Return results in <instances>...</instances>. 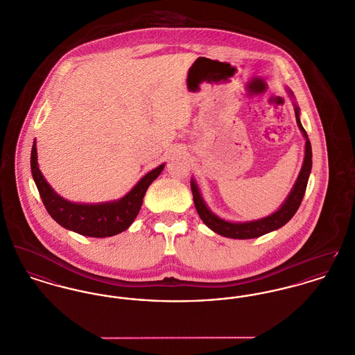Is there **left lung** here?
<instances>
[{
	"label": "left lung",
	"instance_id": "left-lung-1",
	"mask_svg": "<svg viewBox=\"0 0 355 355\" xmlns=\"http://www.w3.org/2000/svg\"><path fill=\"white\" fill-rule=\"evenodd\" d=\"M289 94L293 97V94L291 92H289ZM295 113H296L297 125L302 132V137H305L304 162L301 166L300 174L296 180V184L293 185V189L291 191L289 196L284 201V204L278 208V211H275L272 215L259 218V220L245 221V223H232V221L220 218L207 207L194 180H191V188L196 211H197L200 218L205 223V225L209 227L214 232H216L221 236H225V238H231V239H252V238L262 236L268 232H272L274 230L281 228L282 225H285L291 218L295 216V214L297 212V209L300 207L302 197L305 194L308 178H309L311 168H312V147H311V141L308 139L304 127L301 125L300 110L296 104H295Z\"/></svg>",
	"mask_w": 355,
	"mask_h": 355
}]
</instances>
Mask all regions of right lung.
<instances>
[{
    "mask_svg": "<svg viewBox=\"0 0 355 355\" xmlns=\"http://www.w3.org/2000/svg\"><path fill=\"white\" fill-rule=\"evenodd\" d=\"M164 164L147 173L137 185L117 201L78 204L60 197L46 181L37 166L36 141L31 151V171L42 201L58 224L83 236L107 238L125 231L137 216L147 188L162 173Z\"/></svg>",
    "mask_w": 355,
    "mask_h": 355,
    "instance_id": "obj_1",
    "label": "right lung"
}]
</instances>
